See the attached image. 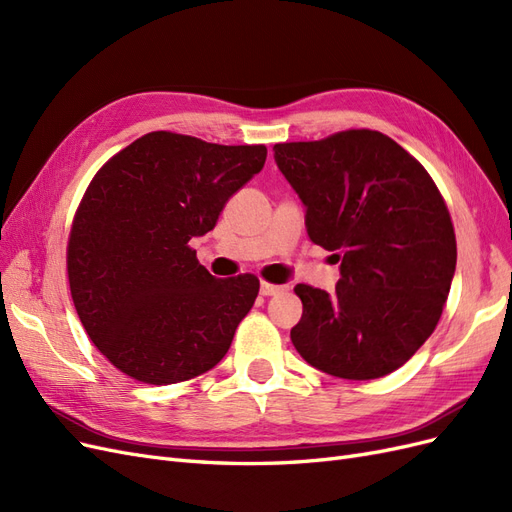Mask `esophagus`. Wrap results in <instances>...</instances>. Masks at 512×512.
<instances>
[{
  "label": "esophagus",
  "mask_w": 512,
  "mask_h": 512,
  "mask_svg": "<svg viewBox=\"0 0 512 512\" xmlns=\"http://www.w3.org/2000/svg\"><path fill=\"white\" fill-rule=\"evenodd\" d=\"M288 286H277V284H269V282H262L260 284V294L262 297H275V294L286 292Z\"/></svg>",
  "instance_id": "34e87169"
}]
</instances>
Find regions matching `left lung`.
<instances>
[{"mask_svg":"<svg viewBox=\"0 0 512 512\" xmlns=\"http://www.w3.org/2000/svg\"><path fill=\"white\" fill-rule=\"evenodd\" d=\"M273 151L305 205L309 239L342 262L333 294L294 286L303 301L294 348L335 378L391 374L436 329L455 275V230L436 183L374 130Z\"/></svg>","mask_w":512,"mask_h":512,"instance_id":"8db88e82","label":"left lung"}]
</instances>
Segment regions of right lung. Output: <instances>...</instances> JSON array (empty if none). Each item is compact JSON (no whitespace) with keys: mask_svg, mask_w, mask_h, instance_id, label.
Listing matches in <instances>:
<instances>
[{"mask_svg":"<svg viewBox=\"0 0 512 512\" xmlns=\"http://www.w3.org/2000/svg\"><path fill=\"white\" fill-rule=\"evenodd\" d=\"M265 160V145L151 132L89 183L68 241L70 292L91 342L126 376L175 384L224 359L260 282L218 280L188 243Z\"/></svg>","mask_w":512,"mask_h":512,"instance_id":"obj_1","label":"right lung"}]
</instances>
